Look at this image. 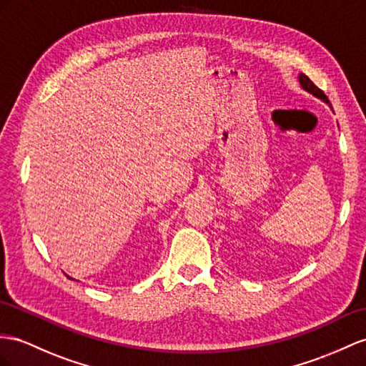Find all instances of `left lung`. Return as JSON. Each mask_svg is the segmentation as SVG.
<instances>
[{"mask_svg":"<svg viewBox=\"0 0 366 366\" xmlns=\"http://www.w3.org/2000/svg\"><path fill=\"white\" fill-rule=\"evenodd\" d=\"M298 80H300V85H302L303 89H306L307 92H311L312 96H315V97H318V99H322L323 102L330 103V100H327V97L325 96V92H323L320 88H317V86L314 85V81H312L311 79H309L307 76H305V74H300ZM330 105H331V103H330ZM331 109H332V107H331Z\"/></svg>","mask_w":366,"mask_h":366,"instance_id":"obj_1","label":"left lung"}]
</instances>
